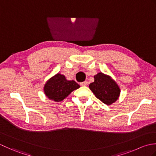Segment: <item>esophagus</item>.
<instances>
[{"instance_id":"1","label":"esophagus","mask_w":156,"mask_h":156,"mask_svg":"<svg viewBox=\"0 0 156 156\" xmlns=\"http://www.w3.org/2000/svg\"><path fill=\"white\" fill-rule=\"evenodd\" d=\"M87 84H88V82L87 81L83 82H81V83H80V85L82 86V87H85V86H87Z\"/></svg>"}]
</instances>
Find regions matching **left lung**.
Instances as JSON below:
<instances>
[{"label": "left lung", "instance_id": "left-lung-1", "mask_svg": "<svg viewBox=\"0 0 156 156\" xmlns=\"http://www.w3.org/2000/svg\"><path fill=\"white\" fill-rule=\"evenodd\" d=\"M94 81L89 85V88L95 97L103 103L111 105L117 101L121 90L119 85L110 76L98 72L94 76Z\"/></svg>", "mask_w": 156, "mask_h": 156}]
</instances>
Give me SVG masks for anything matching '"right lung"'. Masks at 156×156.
I'll return each instance as SVG.
<instances>
[{
  "mask_svg": "<svg viewBox=\"0 0 156 156\" xmlns=\"http://www.w3.org/2000/svg\"><path fill=\"white\" fill-rule=\"evenodd\" d=\"M79 88L80 85L74 80H68L64 75L58 73L46 82L44 90L49 100L60 102Z\"/></svg>",
  "mask_w": 156,
  "mask_h": 156,
  "instance_id": "obj_1",
  "label": "right lung"
}]
</instances>
